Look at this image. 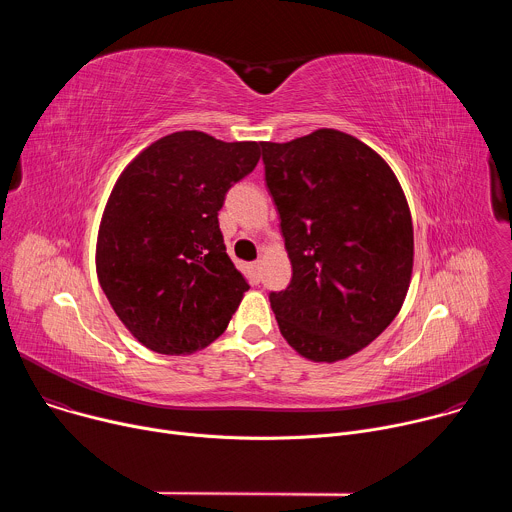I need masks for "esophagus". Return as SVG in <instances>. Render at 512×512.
I'll return each instance as SVG.
<instances>
[{
    "mask_svg": "<svg viewBox=\"0 0 512 512\" xmlns=\"http://www.w3.org/2000/svg\"><path fill=\"white\" fill-rule=\"evenodd\" d=\"M259 269H261V261H253L251 263V275H253L255 283H259Z\"/></svg>",
    "mask_w": 512,
    "mask_h": 512,
    "instance_id": "34e87169",
    "label": "esophagus"
}]
</instances>
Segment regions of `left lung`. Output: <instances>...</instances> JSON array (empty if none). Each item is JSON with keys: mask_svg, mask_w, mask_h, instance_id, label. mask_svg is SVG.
Masks as SVG:
<instances>
[{"mask_svg": "<svg viewBox=\"0 0 512 512\" xmlns=\"http://www.w3.org/2000/svg\"><path fill=\"white\" fill-rule=\"evenodd\" d=\"M261 150L294 271L269 294L281 336L314 362L348 358L407 296L413 225L401 184L367 143L338 129Z\"/></svg>", "mask_w": 512, "mask_h": 512, "instance_id": "1", "label": "left lung"}]
</instances>
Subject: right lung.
<instances>
[{
	"mask_svg": "<svg viewBox=\"0 0 512 512\" xmlns=\"http://www.w3.org/2000/svg\"><path fill=\"white\" fill-rule=\"evenodd\" d=\"M259 158L257 141L176 131L121 172L101 218L97 275L143 346L192 354L227 330L249 283L227 255L218 210Z\"/></svg>",
	"mask_w": 512,
	"mask_h": 512,
	"instance_id": "1",
	"label": "right lung"
}]
</instances>
